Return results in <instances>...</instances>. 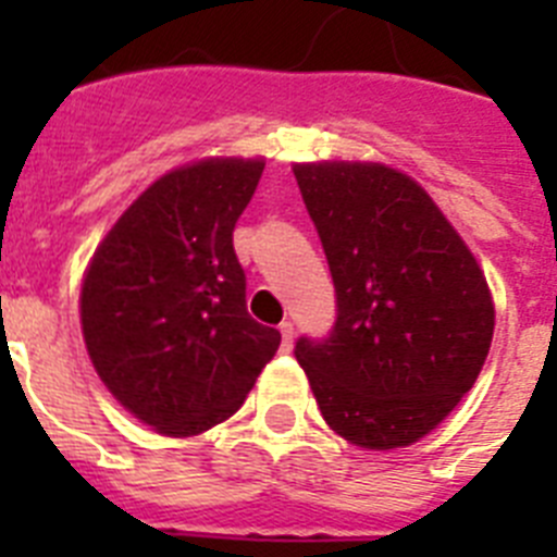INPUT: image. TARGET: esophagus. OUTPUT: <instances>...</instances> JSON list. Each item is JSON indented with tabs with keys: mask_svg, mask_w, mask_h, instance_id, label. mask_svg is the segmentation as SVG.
<instances>
[{
	"mask_svg": "<svg viewBox=\"0 0 557 557\" xmlns=\"http://www.w3.org/2000/svg\"><path fill=\"white\" fill-rule=\"evenodd\" d=\"M293 334H295V326L289 321L282 323V339H284V348H293Z\"/></svg>",
	"mask_w": 557,
	"mask_h": 557,
	"instance_id": "1",
	"label": "esophagus"
}]
</instances>
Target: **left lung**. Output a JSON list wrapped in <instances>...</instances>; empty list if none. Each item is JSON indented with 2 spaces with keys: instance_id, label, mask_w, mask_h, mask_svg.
Here are the masks:
<instances>
[{
  "instance_id": "8db88e82",
  "label": "left lung",
  "mask_w": 557,
  "mask_h": 557,
  "mask_svg": "<svg viewBox=\"0 0 557 557\" xmlns=\"http://www.w3.org/2000/svg\"><path fill=\"white\" fill-rule=\"evenodd\" d=\"M337 293L323 339L298 337L326 424L362 449L435 430L480 376L494 301L469 245L410 175L385 164H295Z\"/></svg>"
}]
</instances>
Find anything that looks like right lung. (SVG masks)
<instances>
[{
	"mask_svg": "<svg viewBox=\"0 0 557 557\" xmlns=\"http://www.w3.org/2000/svg\"><path fill=\"white\" fill-rule=\"evenodd\" d=\"M262 170V159H206L166 172L86 270L88 357L113 398L161 435H200L234 416L278 351V329L248 314L234 253Z\"/></svg>",
	"mask_w": 557,
	"mask_h": 557,
	"instance_id": "right-lung-1",
	"label": "right lung"
}]
</instances>
